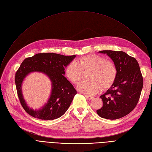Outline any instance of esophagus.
<instances>
[{
	"instance_id": "34e87169",
	"label": "esophagus",
	"mask_w": 152,
	"mask_h": 152,
	"mask_svg": "<svg viewBox=\"0 0 152 152\" xmlns=\"http://www.w3.org/2000/svg\"><path fill=\"white\" fill-rule=\"evenodd\" d=\"M84 96L86 97V99H87V100H92L94 97H92V96H90V95H84Z\"/></svg>"
}]
</instances>
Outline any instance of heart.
Wrapping results in <instances>:
<instances>
[{"label":"heart","instance_id":"1","mask_svg":"<svg viewBox=\"0 0 152 152\" xmlns=\"http://www.w3.org/2000/svg\"><path fill=\"white\" fill-rule=\"evenodd\" d=\"M88 71V79L77 86V89L82 92L93 95L97 93L100 88L107 89L114 83L117 69L110 60L98 55H91L72 61L65 69L66 77L73 84H77L83 76V71Z\"/></svg>","mask_w":152,"mask_h":152}]
</instances>
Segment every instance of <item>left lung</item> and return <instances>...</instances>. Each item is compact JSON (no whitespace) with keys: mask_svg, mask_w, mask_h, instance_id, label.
<instances>
[{"mask_svg":"<svg viewBox=\"0 0 152 152\" xmlns=\"http://www.w3.org/2000/svg\"><path fill=\"white\" fill-rule=\"evenodd\" d=\"M113 60L117 76L113 85L100 95L102 107L97 110L99 116L108 119L121 118L136 107L143 87V77L136 59L122 51L102 50Z\"/></svg>","mask_w":152,"mask_h":152,"instance_id":"1","label":"left lung"}]
</instances>
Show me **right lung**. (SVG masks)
<instances>
[{
  "instance_id": "obj_1",
  "label": "right lung",
  "mask_w": 152,
  "mask_h": 152,
  "mask_svg": "<svg viewBox=\"0 0 152 152\" xmlns=\"http://www.w3.org/2000/svg\"><path fill=\"white\" fill-rule=\"evenodd\" d=\"M75 57L76 55L41 53L24 60L15 74V81L21 104L29 115L40 119L52 120L65 114L77 94L73 86L64 76L65 68ZM33 72L44 73L49 77L52 84L49 100L39 110L29 108L22 94L23 79Z\"/></svg>"
}]
</instances>
